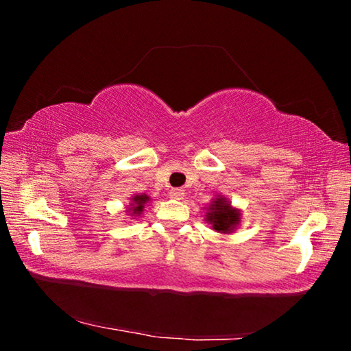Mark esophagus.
<instances>
[{
  "instance_id": "esophagus-1",
  "label": "esophagus",
  "mask_w": 351,
  "mask_h": 351,
  "mask_svg": "<svg viewBox=\"0 0 351 351\" xmlns=\"http://www.w3.org/2000/svg\"><path fill=\"white\" fill-rule=\"evenodd\" d=\"M169 195H170V198H173V199H182L184 190L182 189H171Z\"/></svg>"
}]
</instances>
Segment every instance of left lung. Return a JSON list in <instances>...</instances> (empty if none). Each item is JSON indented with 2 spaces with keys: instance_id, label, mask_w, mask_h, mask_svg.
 I'll return each mask as SVG.
<instances>
[{
  "instance_id": "8db88e82",
  "label": "left lung",
  "mask_w": 351,
  "mask_h": 351,
  "mask_svg": "<svg viewBox=\"0 0 351 351\" xmlns=\"http://www.w3.org/2000/svg\"><path fill=\"white\" fill-rule=\"evenodd\" d=\"M204 221L218 234H232L241 223V210L223 195H218L206 207Z\"/></svg>"
}]
</instances>
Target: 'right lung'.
<instances>
[{
	"instance_id": "1",
	"label": "right lung",
	"mask_w": 351,
	"mask_h": 351,
	"mask_svg": "<svg viewBox=\"0 0 351 351\" xmlns=\"http://www.w3.org/2000/svg\"><path fill=\"white\" fill-rule=\"evenodd\" d=\"M148 201H150V197H148V195H145V193H134L132 198H130V203H128V206L125 207V212L128 213L130 217H134V218H138L142 212H144V207H145V204L148 203Z\"/></svg>"
}]
</instances>
